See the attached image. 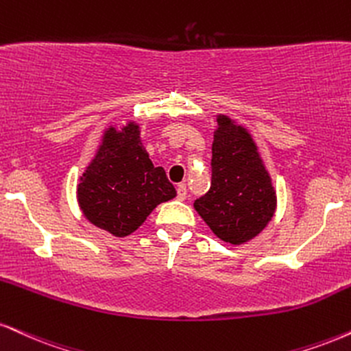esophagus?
Wrapping results in <instances>:
<instances>
[{
	"instance_id": "34e87169",
	"label": "esophagus",
	"mask_w": 351,
	"mask_h": 351,
	"mask_svg": "<svg viewBox=\"0 0 351 351\" xmlns=\"http://www.w3.org/2000/svg\"><path fill=\"white\" fill-rule=\"evenodd\" d=\"M185 197H187V185L179 184L177 185V198L179 200H185Z\"/></svg>"
}]
</instances>
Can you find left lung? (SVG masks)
Returning <instances> with one entry per match:
<instances>
[{"label": "left lung", "instance_id": "left-lung-1", "mask_svg": "<svg viewBox=\"0 0 351 351\" xmlns=\"http://www.w3.org/2000/svg\"><path fill=\"white\" fill-rule=\"evenodd\" d=\"M211 146V187L193 206L219 239L244 244L263 231L276 210V193L250 133L218 115Z\"/></svg>", "mask_w": 351, "mask_h": 351}]
</instances>
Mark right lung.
<instances>
[{
  "instance_id": "right-lung-1",
  "label": "right lung",
  "mask_w": 351,
  "mask_h": 351,
  "mask_svg": "<svg viewBox=\"0 0 351 351\" xmlns=\"http://www.w3.org/2000/svg\"><path fill=\"white\" fill-rule=\"evenodd\" d=\"M174 197V185L162 167L151 162L135 122L104 132L97 153L77 184L83 215L117 237L132 234L159 203Z\"/></svg>"
}]
</instances>
